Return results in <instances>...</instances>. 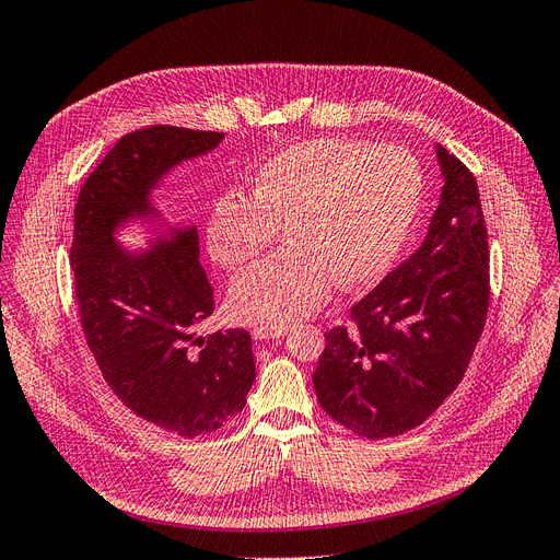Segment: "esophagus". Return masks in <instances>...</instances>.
Instances as JSON below:
<instances>
[{
	"instance_id": "1",
	"label": "esophagus",
	"mask_w": 560,
	"mask_h": 560,
	"mask_svg": "<svg viewBox=\"0 0 560 560\" xmlns=\"http://www.w3.org/2000/svg\"><path fill=\"white\" fill-rule=\"evenodd\" d=\"M252 335L256 341H275L288 335V327H256Z\"/></svg>"
}]
</instances>
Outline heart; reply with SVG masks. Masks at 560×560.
<instances>
[{
  "instance_id": "1",
  "label": "heart",
  "mask_w": 560,
  "mask_h": 560,
  "mask_svg": "<svg viewBox=\"0 0 560 560\" xmlns=\"http://www.w3.org/2000/svg\"><path fill=\"white\" fill-rule=\"evenodd\" d=\"M422 186L410 152L353 138L306 140L265 161L244 198H221L205 228L207 254L231 272L260 258L277 231L285 244L231 283L228 316L288 327L318 312L335 281L381 279L416 223Z\"/></svg>"
}]
</instances>
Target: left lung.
Wrapping results in <instances>:
<instances>
[{"instance_id":"obj_1","label":"left lung","mask_w":560,"mask_h":560,"mask_svg":"<svg viewBox=\"0 0 560 560\" xmlns=\"http://www.w3.org/2000/svg\"><path fill=\"white\" fill-rule=\"evenodd\" d=\"M443 189L427 237L350 308L355 329L325 332L314 371L329 418L364 439L422 424L454 392L487 320L489 242L480 191L436 144Z\"/></svg>"}]
</instances>
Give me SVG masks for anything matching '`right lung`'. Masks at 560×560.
<instances>
[{
  "label": "right lung",
  "mask_w": 560,
  "mask_h": 560,
  "mask_svg": "<svg viewBox=\"0 0 560 560\" xmlns=\"http://www.w3.org/2000/svg\"><path fill=\"white\" fill-rule=\"evenodd\" d=\"M221 140L219 131L161 124L127 133L82 184L73 217L75 302L101 374L138 418L184 439L233 420L256 381L246 329L198 337L214 314L198 231L165 221L154 205L165 175ZM133 220L145 225L150 247L116 242Z\"/></svg>",
  "instance_id": "right-lung-1"
}]
</instances>
